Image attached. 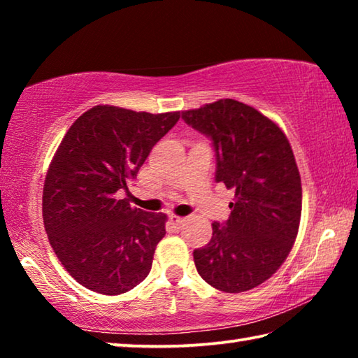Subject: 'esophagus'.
Here are the masks:
<instances>
[{"instance_id": "obj_1", "label": "esophagus", "mask_w": 358, "mask_h": 358, "mask_svg": "<svg viewBox=\"0 0 358 358\" xmlns=\"http://www.w3.org/2000/svg\"><path fill=\"white\" fill-rule=\"evenodd\" d=\"M169 221H171L175 227H180L181 224H183V217H180V216H175V215H171L169 216Z\"/></svg>"}]
</instances>
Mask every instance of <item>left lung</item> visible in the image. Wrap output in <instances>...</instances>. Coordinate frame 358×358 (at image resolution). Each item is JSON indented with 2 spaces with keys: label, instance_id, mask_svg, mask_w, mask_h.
<instances>
[{
  "label": "left lung",
  "instance_id": "obj_1",
  "mask_svg": "<svg viewBox=\"0 0 358 358\" xmlns=\"http://www.w3.org/2000/svg\"><path fill=\"white\" fill-rule=\"evenodd\" d=\"M181 118L210 138L215 181L235 191L229 220L215 221L213 237L192 252L197 273L222 292H245L280 268L299 232L301 181L292 148L273 121L234 99Z\"/></svg>",
  "mask_w": 358,
  "mask_h": 358
}]
</instances>
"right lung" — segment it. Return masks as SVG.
I'll return each mask as SVG.
<instances>
[{
	"mask_svg": "<svg viewBox=\"0 0 358 358\" xmlns=\"http://www.w3.org/2000/svg\"><path fill=\"white\" fill-rule=\"evenodd\" d=\"M180 112L96 106L78 117L47 172L42 216L48 241L74 280L118 295L148 276L166 215L132 208L128 185Z\"/></svg>",
	"mask_w": 358,
	"mask_h": 358,
	"instance_id": "right-lung-1",
	"label": "right lung"
}]
</instances>
